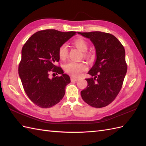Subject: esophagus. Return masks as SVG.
Listing matches in <instances>:
<instances>
[{
  "label": "esophagus",
  "instance_id": "obj_1",
  "mask_svg": "<svg viewBox=\"0 0 146 146\" xmlns=\"http://www.w3.org/2000/svg\"><path fill=\"white\" fill-rule=\"evenodd\" d=\"M79 79L77 78H75V77H71V82H77Z\"/></svg>",
  "mask_w": 146,
  "mask_h": 146
}]
</instances>
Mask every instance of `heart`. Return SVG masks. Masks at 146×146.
Instances as JSON below:
<instances>
[{
	"mask_svg": "<svg viewBox=\"0 0 146 146\" xmlns=\"http://www.w3.org/2000/svg\"><path fill=\"white\" fill-rule=\"evenodd\" d=\"M73 44L80 51L85 52L88 49V44L83 38H77L74 40ZM68 46L66 44H62L58 50L59 57L61 60H65L68 56ZM64 69L66 73L71 76L77 77L81 75L83 71L87 69V66L84 63H76L75 61H69L64 64Z\"/></svg>",
	"mask_w": 146,
	"mask_h": 146,
	"instance_id": "b5f03b06",
	"label": "heart"
}]
</instances>
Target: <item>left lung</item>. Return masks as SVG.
<instances>
[{
	"mask_svg": "<svg viewBox=\"0 0 146 146\" xmlns=\"http://www.w3.org/2000/svg\"><path fill=\"white\" fill-rule=\"evenodd\" d=\"M78 34L90 39L96 51L95 61L88 72L92 77L85 79L88 85L81 92L82 98L92 107L107 106L119 94L126 75L124 48L109 33L95 31Z\"/></svg>",
	"mask_w": 146,
	"mask_h": 146,
	"instance_id": "1",
	"label": "left lung"
}]
</instances>
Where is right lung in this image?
Returning a JSON list of instances; mask_svg holds the SVG:
<instances>
[{"label": "right lung", "instance_id": "obj_1", "mask_svg": "<svg viewBox=\"0 0 146 146\" xmlns=\"http://www.w3.org/2000/svg\"><path fill=\"white\" fill-rule=\"evenodd\" d=\"M76 33L55 29L40 31L23 46L19 75L27 97L39 107L50 108L64 97L66 86L71 81L62 68L56 66L60 61L58 50ZM51 72L60 76L49 78Z\"/></svg>", "mask_w": 146, "mask_h": 146}]
</instances>
